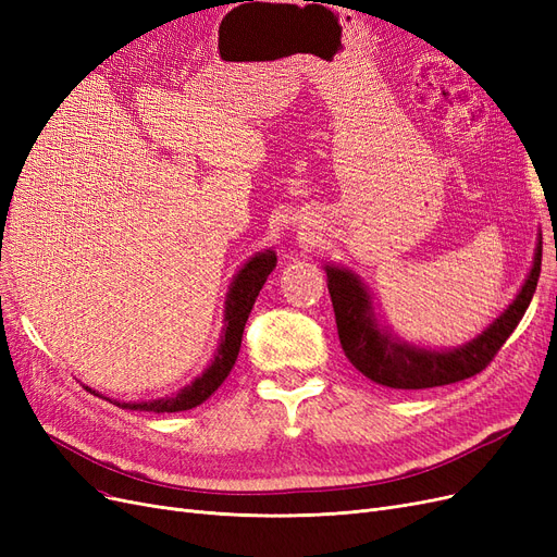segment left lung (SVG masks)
Instances as JSON below:
<instances>
[{"mask_svg": "<svg viewBox=\"0 0 557 557\" xmlns=\"http://www.w3.org/2000/svg\"><path fill=\"white\" fill-rule=\"evenodd\" d=\"M324 272H327L341 348L352 367L382 387L429 389L472 377L493 361L532 301L542 272V239L536 244L532 270L507 311L476 338L454 350L417 348L392 336L389 330H382L377 324L371 295L357 274L330 264L324 267Z\"/></svg>", "mask_w": 557, "mask_h": 557, "instance_id": "obj_1", "label": "left lung"}]
</instances>
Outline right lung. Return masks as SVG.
Here are the masks:
<instances>
[{
  "mask_svg": "<svg viewBox=\"0 0 557 557\" xmlns=\"http://www.w3.org/2000/svg\"><path fill=\"white\" fill-rule=\"evenodd\" d=\"M276 267V253L274 251H262L256 253L251 260H248L239 274L235 276L233 285H230V293L225 299V327L221 336V345L212 359V363L198 375L190 385L180 389L177 394L157 398V400H143V403H120V400H110L117 403L120 408L126 410H140V412H182L190 410L205 403L209 396H212L227 377V373L233 371L239 348H242V334H244V324L248 320V313H251L258 293L262 290V285L267 276L272 274ZM89 389V387H87ZM96 394L94 389H89Z\"/></svg>",
  "mask_w": 557,
  "mask_h": 557,
  "instance_id": "add662e5",
  "label": "right lung"
}]
</instances>
